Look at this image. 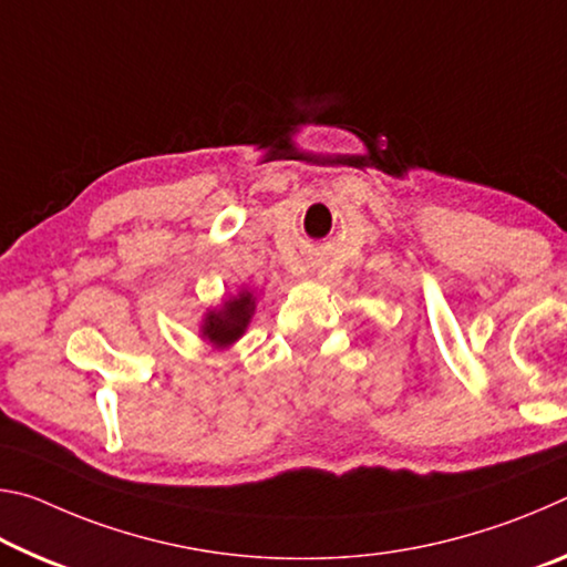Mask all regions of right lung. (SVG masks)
<instances>
[{
    "instance_id": "right-lung-1",
    "label": "right lung",
    "mask_w": 567,
    "mask_h": 567,
    "mask_svg": "<svg viewBox=\"0 0 567 567\" xmlns=\"http://www.w3.org/2000/svg\"><path fill=\"white\" fill-rule=\"evenodd\" d=\"M257 310V295L252 287L243 285L235 295L223 297V302L207 307L199 320V338L215 350H227L247 332Z\"/></svg>"
}]
</instances>
